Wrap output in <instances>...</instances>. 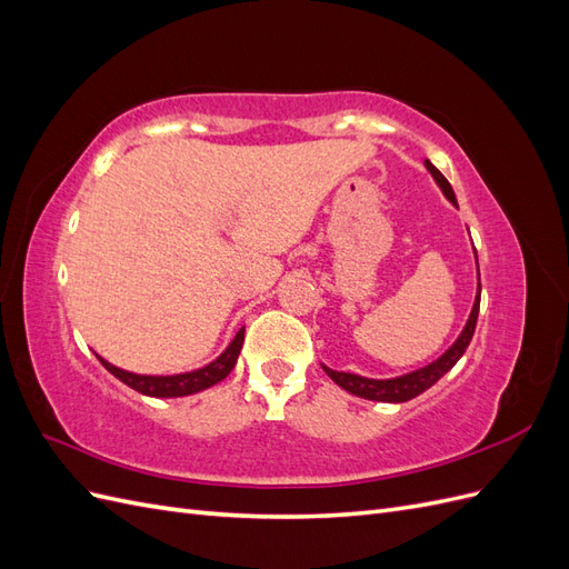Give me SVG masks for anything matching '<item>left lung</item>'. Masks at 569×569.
Here are the masks:
<instances>
[{"mask_svg": "<svg viewBox=\"0 0 569 569\" xmlns=\"http://www.w3.org/2000/svg\"><path fill=\"white\" fill-rule=\"evenodd\" d=\"M425 168L429 170V176L435 178V182L439 184V189L443 192V197L449 199L456 209H458V201L453 194V187L449 184L439 170L429 163V159H425ZM475 263H477V251H475ZM479 299H481V282H479V263H477V295H475V303H472V311L468 316V322H465L462 332L458 335V339L451 343L449 349H446L437 360L432 363H427L418 370L399 375V377H389V380H372V377H363V375H353V372H339L322 366V370L327 372V377L335 385H339L343 391H349L353 396H360V399H368V401H382V403H403L416 399L422 391H427L432 385H437L441 377L449 372L460 356L465 353V349L470 347L472 335H475V327H477V316H479Z\"/></svg>", "mask_w": 569, "mask_h": 569, "instance_id": "left-lung-1", "label": "left lung"}]
</instances>
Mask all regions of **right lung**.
I'll use <instances>...</instances> for the list:
<instances>
[{"label": "right lung", "instance_id": "1", "mask_svg": "<svg viewBox=\"0 0 569 569\" xmlns=\"http://www.w3.org/2000/svg\"><path fill=\"white\" fill-rule=\"evenodd\" d=\"M242 343H244V327L234 335V339L228 343V349L222 351L216 360H211L209 366L197 368L192 372H178V375H140V372L116 368L101 356L97 358L101 366H104L113 377H118V380L128 385L130 389L140 391L144 396H157V399H178V396L199 393L203 389L218 385L220 380H226L237 363Z\"/></svg>", "mask_w": 569, "mask_h": 569}]
</instances>
